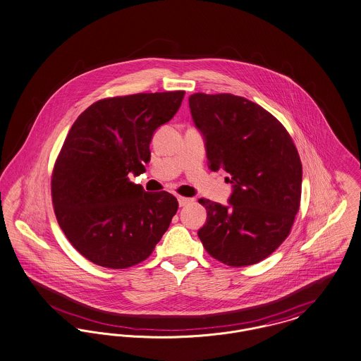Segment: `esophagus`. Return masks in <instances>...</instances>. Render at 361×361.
<instances>
[{"instance_id": "34e87169", "label": "esophagus", "mask_w": 361, "mask_h": 361, "mask_svg": "<svg viewBox=\"0 0 361 361\" xmlns=\"http://www.w3.org/2000/svg\"><path fill=\"white\" fill-rule=\"evenodd\" d=\"M178 202H179V207H185L190 202H194V198H188V197H178Z\"/></svg>"}]
</instances>
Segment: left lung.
<instances>
[{"label":"left lung","mask_w":361,"mask_h":361,"mask_svg":"<svg viewBox=\"0 0 361 361\" xmlns=\"http://www.w3.org/2000/svg\"><path fill=\"white\" fill-rule=\"evenodd\" d=\"M208 169L227 172V205L200 200L207 252L233 267L264 260L286 240L300 208L302 166L286 128L260 105L233 94L189 97Z\"/></svg>","instance_id":"left-lung-1"}]
</instances>
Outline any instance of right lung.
I'll return each instance as SVG.
<instances>
[{
	"instance_id": "add662e5",
	"label": "right lung",
	"mask_w": 361,
	"mask_h": 361,
	"mask_svg": "<svg viewBox=\"0 0 361 361\" xmlns=\"http://www.w3.org/2000/svg\"><path fill=\"white\" fill-rule=\"evenodd\" d=\"M185 92L99 99L73 124L51 175L57 221L92 263L121 269L147 259L178 211L167 192L130 182L150 161L154 131L173 118Z\"/></svg>"
}]
</instances>
